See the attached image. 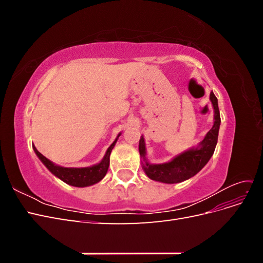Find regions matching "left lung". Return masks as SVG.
I'll use <instances>...</instances> for the list:
<instances>
[{
	"label": "left lung",
	"mask_w": 263,
	"mask_h": 263,
	"mask_svg": "<svg viewBox=\"0 0 263 263\" xmlns=\"http://www.w3.org/2000/svg\"><path fill=\"white\" fill-rule=\"evenodd\" d=\"M210 100L214 108L213 127L196 147H192L185 150L184 153L174 157L172 160L157 164L149 162L147 159L145 138L144 136L140 137L138 149L141 158V164L142 169H144L149 179L161 183H166V184L180 183L194 177L210 161L217 145L218 132L220 126L218 101L213 91H211Z\"/></svg>",
	"instance_id": "8db88e82"
}]
</instances>
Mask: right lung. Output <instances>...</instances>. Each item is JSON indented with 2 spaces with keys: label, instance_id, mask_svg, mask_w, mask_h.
Masks as SVG:
<instances>
[{
  "label": "right lung",
  "instance_id": "1",
  "mask_svg": "<svg viewBox=\"0 0 263 263\" xmlns=\"http://www.w3.org/2000/svg\"><path fill=\"white\" fill-rule=\"evenodd\" d=\"M121 135L122 133H119L117 135V137L113 141V144L107 148L104 157H103V159L99 163L90 165V166H85V168H66V166L58 165L53 163L52 161H50L49 159H47L45 156H43L36 149L35 146H33V149L35 151L36 156L39 158V160L45 164L46 168L48 169L54 177H57L58 179L67 183L69 185L77 186V187H85V186L95 184V183L100 182L103 178L105 177L109 166L110 153H112L116 141Z\"/></svg>",
  "mask_w": 263,
  "mask_h": 263
}]
</instances>
